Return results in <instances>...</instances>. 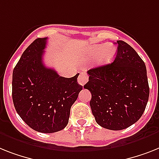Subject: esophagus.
Masks as SVG:
<instances>
[{"mask_svg":"<svg viewBox=\"0 0 159 159\" xmlns=\"http://www.w3.org/2000/svg\"><path fill=\"white\" fill-rule=\"evenodd\" d=\"M88 80H89V75L84 73V72H81L80 76L78 77V83L83 86V85H84L87 83Z\"/></svg>","mask_w":159,"mask_h":159,"instance_id":"34e87169","label":"esophagus"}]
</instances>
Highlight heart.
Wrapping results in <instances>:
<instances>
[{
  "instance_id": "1",
  "label": "heart",
  "mask_w": 159,
  "mask_h": 159,
  "mask_svg": "<svg viewBox=\"0 0 159 159\" xmlns=\"http://www.w3.org/2000/svg\"><path fill=\"white\" fill-rule=\"evenodd\" d=\"M117 53V48L111 44H98L89 47L87 56L89 57H96V64L104 66L111 63L115 59Z\"/></svg>"
}]
</instances>
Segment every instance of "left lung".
Wrapping results in <instances>:
<instances>
[{"mask_svg":"<svg viewBox=\"0 0 159 159\" xmlns=\"http://www.w3.org/2000/svg\"><path fill=\"white\" fill-rule=\"evenodd\" d=\"M118 49L112 63L88 71L84 86L92 94V112L102 128L123 130L141 117L149 100L146 66L128 44L117 40Z\"/></svg>","mask_w":159,"mask_h":159,"instance_id":"obj_1","label":"left lung"}]
</instances>
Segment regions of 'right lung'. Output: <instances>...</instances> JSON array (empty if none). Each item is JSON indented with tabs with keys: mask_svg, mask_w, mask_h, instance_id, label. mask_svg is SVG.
<instances>
[{
	"mask_svg": "<svg viewBox=\"0 0 159 159\" xmlns=\"http://www.w3.org/2000/svg\"><path fill=\"white\" fill-rule=\"evenodd\" d=\"M48 38H38L23 52L13 71L12 98L21 119L36 132L53 133L67 125L70 107L82 86L79 75L60 76L43 63Z\"/></svg>",
	"mask_w": 159,
	"mask_h": 159,
	"instance_id": "right-lung-1",
	"label": "right lung"
}]
</instances>
